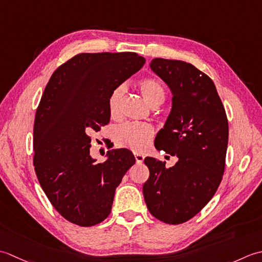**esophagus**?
Returning <instances> with one entry per match:
<instances>
[{"instance_id":"obj_1","label":"esophagus","mask_w":262,"mask_h":262,"mask_svg":"<svg viewBox=\"0 0 262 262\" xmlns=\"http://www.w3.org/2000/svg\"><path fill=\"white\" fill-rule=\"evenodd\" d=\"M135 158L138 164H141L143 162V159H145V156H143L142 154H139V152H135Z\"/></svg>"}]
</instances>
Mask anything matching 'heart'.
Returning a JSON list of instances; mask_svg holds the SVG:
<instances>
[{
	"label": "heart",
	"instance_id": "b5f03b06",
	"mask_svg": "<svg viewBox=\"0 0 262 262\" xmlns=\"http://www.w3.org/2000/svg\"><path fill=\"white\" fill-rule=\"evenodd\" d=\"M139 88L143 98L150 106L161 105L166 97V89L159 80L155 78H143L139 81ZM124 86L116 87L108 97V111L112 116L119 113L121 99L124 95ZM154 135L151 125L146 123H124L114 130V139L121 147L132 149L135 151H142L149 145Z\"/></svg>",
	"mask_w": 262,
	"mask_h": 262
}]
</instances>
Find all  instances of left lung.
Segmentation results:
<instances>
[{
	"label": "left lung",
	"instance_id": "1",
	"mask_svg": "<svg viewBox=\"0 0 262 262\" xmlns=\"http://www.w3.org/2000/svg\"><path fill=\"white\" fill-rule=\"evenodd\" d=\"M150 68L173 95L155 147L179 159L167 168L156 158H145L149 179L143 198L154 217L176 225L194 217L216 193L225 169L228 122L207 74L190 63L159 57Z\"/></svg>",
	"mask_w": 262,
	"mask_h": 262
}]
</instances>
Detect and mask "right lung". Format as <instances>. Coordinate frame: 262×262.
<instances>
[{
	"mask_svg": "<svg viewBox=\"0 0 262 262\" xmlns=\"http://www.w3.org/2000/svg\"><path fill=\"white\" fill-rule=\"evenodd\" d=\"M146 60L133 52L81 53L46 84L34 123V165L41 189L67 221L89 227L111 213L115 189L136 158L127 149L90 156V135L108 124V97Z\"/></svg>",
	"mask_w": 262,
	"mask_h": 262,
	"instance_id": "obj_1",
	"label": "right lung"
}]
</instances>
